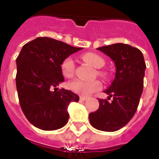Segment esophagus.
Segmentation results:
<instances>
[{
  "label": "esophagus",
  "instance_id": "obj_1",
  "mask_svg": "<svg viewBox=\"0 0 159 159\" xmlns=\"http://www.w3.org/2000/svg\"><path fill=\"white\" fill-rule=\"evenodd\" d=\"M88 99V97H80V100L81 101H86V100Z\"/></svg>",
  "mask_w": 159,
  "mask_h": 159
}]
</instances>
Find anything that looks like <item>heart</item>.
I'll list each match as a JSON object with an SVG mask.
<instances>
[{
  "instance_id": "obj_1",
  "label": "heart",
  "mask_w": 159,
  "mask_h": 159,
  "mask_svg": "<svg viewBox=\"0 0 159 159\" xmlns=\"http://www.w3.org/2000/svg\"><path fill=\"white\" fill-rule=\"evenodd\" d=\"M82 58L85 62H87L92 67L96 68H101L105 65L104 58L101 55L96 53H86L82 54ZM61 71L62 75L66 77H71L74 74L75 65L72 57H66L62 61L61 64ZM99 75L102 77H106V73L104 72H99ZM68 87L72 92H76L77 94L81 95L82 97H87L92 94L93 92L102 89V82L98 80L95 81H83V80H74L68 83Z\"/></svg>"
}]
</instances>
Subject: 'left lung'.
<instances>
[{"instance_id": "obj_1", "label": "left lung", "mask_w": 159, "mask_h": 159, "mask_svg": "<svg viewBox=\"0 0 159 159\" xmlns=\"http://www.w3.org/2000/svg\"><path fill=\"white\" fill-rule=\"evenodd\" d=\"M116 64L115 79L105 92L113 99H99V109L89 114L90 123L97 129L116 131L134 116L143 92L146 64L139 49L125 43H114L97 48Z\"/></svg>"}]
</instances>
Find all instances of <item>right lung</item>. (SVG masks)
<instances>
[{
	"label": "right lung",
	"mask_w": 159,
	"mask_h": 159,
	"mask_svg": "<svg viewBox=\"0 0 159 159\" xmlns=\"http://www.w3.org/2000/svg\"><path fill=\"white\" fill-rule=\"evenodd\" d=\"M81 49L48 37L23 46L16 58V89L23 113L37 128L55 130L67 123V106L78 102L79 97L68 90H57V86L64 81L62 61Z\"/></svg>",
	"instance_id": "right-lung-1"
}]
</instances>
